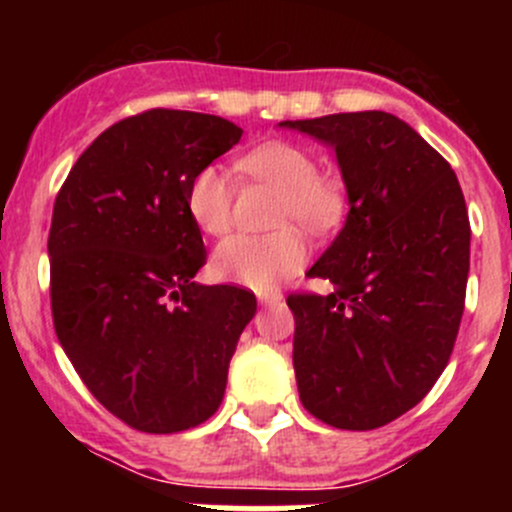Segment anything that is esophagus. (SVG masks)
<instances>
[{"instance_id": "1", "label": "esophagus", "mask_w": 512, "mask_h": 512, "mask_svg": "<svg viewBox=\"0 0 512 512\" xmlns=\"http://www.w3.org/2000/svg\"><path fill=\"white\" fill-rule=\"evenodd\" d=\"M257 299H260V304H265V307H275V304L282 302V292L280 289H267V292L257 294Z\"/></svg>"}]
</instances>
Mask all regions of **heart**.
Segmentation results:
<instances>
[{
    "instance_id": "obj_1",
    "label": "heart",
    "mask_w": 512,
    "mask_h": 512,
    "mask_svg": "<svg viewBox=\"0 0 512 512\" xmlns=\"http://www.w3.org/2000/svg\"><path fill=\"white\" fill-rule=\"evenodd\" d=\"M242 168L255 178L280 188L277 225H289L272 235H232L215 250L213 267L220 280L255 292L275 289L297 275L309 257L302 230L327 235L344 220L347 195L334 178L317 173V160L302 146L285 141L262 143L242 158ZM190 220L205 235H225L232 225V190L220 165H205L185 190Z\"/></svg>"
}]
</instances>
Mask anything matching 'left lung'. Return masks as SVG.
<instances>
[{"label": "left lung", "mask_w": 512, "mask_h": 512, "mask_svg": "<svg viewBox=\"0 0 512 512\" xmlns=\"http://www.w3.org/2000/svg\"><path fill=\"white\" fill-rule=\"evenodd\" d=\"M282 128L327 143L349 215L309 277L329 294H289L304 409L371 431L414 409L451 359L466 304L471 223L446 158L384 111L332 113Z\"/></svg>", "instance_id": "obj_1"}]
</instances>
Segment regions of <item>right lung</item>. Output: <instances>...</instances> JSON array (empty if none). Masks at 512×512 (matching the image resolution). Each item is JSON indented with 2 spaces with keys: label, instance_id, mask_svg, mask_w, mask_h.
<instances>
[{
  "label": "right lung",
  "instance_id": "1",
  "mask_svg": "<svg viewBox=\"0 0 512 512\" xmlns=\"http://www.w3.org/2000/svg\"><path fill=\"white\" fill-rule=\"evenodd\" d=\"M242 128L151 108L101 133L71 168L49 230L51 314L98 404L136 431L178 433L218 411L255 294L193 282L205 265L185 190Z\"/></svg>",
  "mask_w": 512,
  "mask_h": 512
}]
</instances>
